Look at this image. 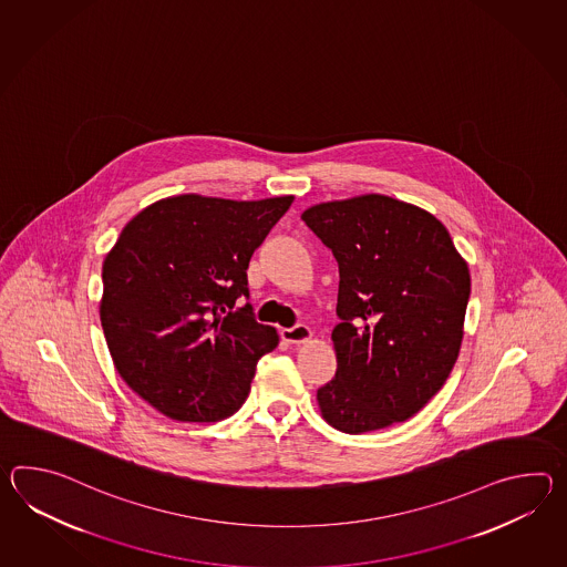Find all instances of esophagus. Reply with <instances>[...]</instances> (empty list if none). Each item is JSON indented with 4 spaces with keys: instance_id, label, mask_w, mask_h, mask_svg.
Segmentation results:
<instances>
[{
    "instance_id": "1",
    "label": "esophagus",
    "mask_w": 567,
    "mask_h": 567,
    "mask_svg": "<svg viewBox=\"0 0 567 567\" xmlns=\"http://www.w3.org/2000/svg\"><path fill=\"white\" fill-rule=\"evenodd\" d=\"M280 336H282V340L287 341V343L299 346V343L311 340L313 331L307 328V326H295V328L282 329Z\"/></svg>"
}]
</instances>
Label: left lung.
<instances>
[{
	"label": "left lung",
	"mask_w": 567,
	"mask_h": 567,
	"mask_svg": "<svg viewBox=\"0 0 567 567\" xmlns=\"http://www.w3.org/2000/svg\"><path fill=\"white\" fill-rule=\"evenodd\" d=\"M340 266L336 378L317 391L343 433L406 421L441 391L464 340L470 270L440 219L380 193L301 215Z\"/></svg>",
	"instance_id": "1"
}]
</instances>
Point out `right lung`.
<instances>
[{
	"label": "right lung",
	"instance_id": "obj_1",
	"mask_svg": "<svg viewBox=\"0 0 567 567\" xmlns=\"http://www.w3.org/2000/svg\"><path fill=\"white\" fill-rule=\"evenodd\" d=\"M292 202L173 195L134 215L105 254L103 336L117 374L158 413L209 423L246 401L278 333L236 301L248 297L254 250Z\"/></svg>",
	"mask_w": 567,
	"mask_h": 567
}]
</instances>
